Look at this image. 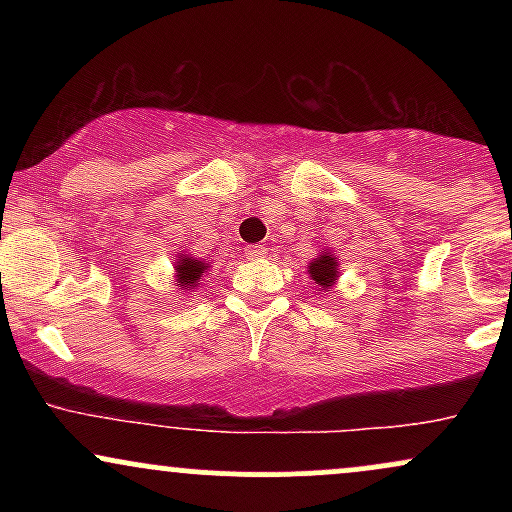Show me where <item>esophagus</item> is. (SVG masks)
<instances>
[{
  "mask_svg": "<svg viewBox=\"0 0 512 512\" xmlns=\"http://www.w3.org/2000/svg\"><path fill=\"white\" fill-rule=\"evenodd\" d=\"M264 252H267L264 250V245H250V248L245 250V255H248L250 260H255V257H264Z\"/></svg>",
  "mask_w": 512,
  "mask_h": 512,
  "instance_id": "esophagus-1",
  "label": "esophagus"
}]
</instances>
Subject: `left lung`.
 <instances>
[{
    "label": "left lung",
    "mask_w": 512,
    "mask_h": 512,
    "mask_svg": "<svg viewBox=\"0 0 512 512\" xmlns=\"http://www.w3.org/2000/svg\"><path fill=\"white\" fill-rule=\"evenodd\" d=\"M310 276H313V281L317 286H322V289H327V286L334 284V279H337V257H332L330 252L322 257H317L315 262H310Z\"/></svg>",
    "instance_id": "obj_1"
}]
</instances>
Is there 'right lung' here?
Here are the masks:
<instances>
[{"mask_svg": "<svg viewBox=\"0 0 512 512\" xmlns=\"http://www.w3.org/2000/svg\"><path fill=\"white\" fill-rule=\"evenodd\" d=\"M204 267H207V264L199 262V260H192V257H185V260H180L178 262V284L187 286V289H192V286L197 284L199 276H202Z\"/></svg>", "mask_w": 512, "mask_h": 512, "instance_id": "right-lung-1", "label": "right lung"}]
</instances>
